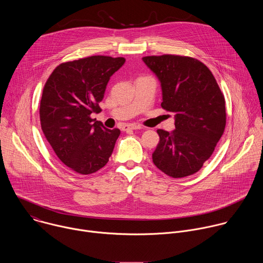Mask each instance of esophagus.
Listing matches in <instances>:
<instances>
[{
	"mask_svg": "<svg viewBox=\"0 0 263 263\" xmlns=\"http://www.w3.org/2000/svg\"><path fill=\"white\" fill-rule=\"evenodd\" d=\"M137 129H141L140 126H137V125H134V124H130V125H125L123 127V130L124 131H129V130H137Z\"/></svg>",
	"mask_w": 263,
	"mask_h": 263,
	"instance_id": "34e87169",
	"label": "esophagus"
}]
</instances>
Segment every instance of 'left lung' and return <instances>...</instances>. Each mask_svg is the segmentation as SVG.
<instances>
[{
  "label": "left lung",
  "instance_id": "obj_1",
  "mask_svg": "<svg viewBox=\"0 0 263 263\" xmlns=\"http://www.w3.org/2000/svg\"><path fill=\"white\" fill-rule=\"evenodd\" d=\"M158 78L161 107L175 114V130H157L154 164L173 178L191 176L210 158L226 127L224 98L210 69L198 59L179 55L146 56Z\"/></svg>",
  "mask_w": 263,
  "mask_h": 263
}]
</instances>
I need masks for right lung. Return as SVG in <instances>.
Masks as SVG:
<instances>
[{
	"instance_id": "add662e5",
	"label": "right lung",
	"mask_w": 263,
	"mask_h": 263,
	"mask_svg": "<svg viewBox=\"0 0 263 263\" xmlns=\"http://www.w3.org/2000/svg\"><path fill=\"white\" fill-rule=\"evenodd\" d=\"M125 61L98 55L64 62L45 84L40 108L43 132L57 157L78 174L96 173L114 152L120 129H107L90 115L101 111L107 83Z\"/></svg>"
}]
</instances>
